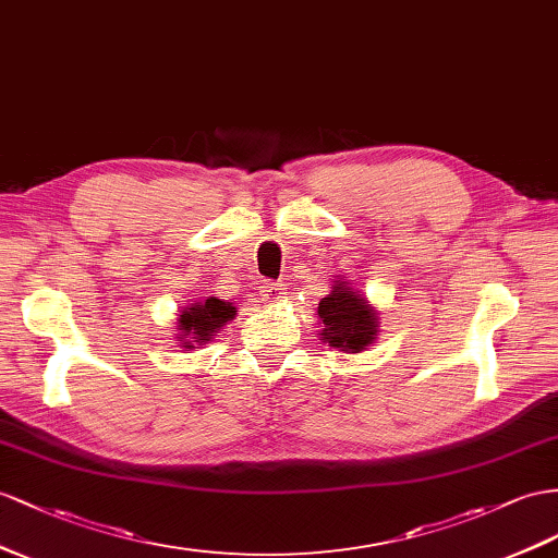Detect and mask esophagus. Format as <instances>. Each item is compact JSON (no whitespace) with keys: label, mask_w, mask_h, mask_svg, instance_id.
<instances>
[{"label":"esophagus","mask_w":558,"mask_h":558,"mask_svg":"<svg viewBox=\"0 0 558 558\" xmlns=\"http://www.w3.org/2000/svg\"><path fill=\"white\" fill-rule=\"evenodd\" d=\"M282 294H284V288L280 282H266L264 290H262V299L268 304H276Z\"/></svg>","instance_id":"34e87169"}]
</instances>
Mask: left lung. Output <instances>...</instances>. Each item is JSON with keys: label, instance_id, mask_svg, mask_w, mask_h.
Masks as SVG:
<instances>
[{"label": "left lung", "instance_id": "left-lung-1", "mask_svg": "<svg viewBox=\"0 0 558 558\" xmlns=\"http://www.w3.org/2000/svg\"><path fill=\"white\" fill-rule=\"evenodd\" d=\"M318 316L323 320V339L327 344L359 353L373 344L377 335V316L365 302V296L353 292L349 282H339L318 304Z\"/></svg>", "mask_w": 558, "mask_h": 558}]
</instances>
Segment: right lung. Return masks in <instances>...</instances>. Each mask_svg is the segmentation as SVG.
<instances>
[{
  "instance_id": "1",
  "label": "right lung",
  "mask_w": 558,
  "mask_h": 558,
  "mask_svg": "<svg viewBox=\"0 0 558 558\" xmlns=\"http://www.w3.org/2000/svg\"><path fill=\"white\" fill-rule=\"evenodd\" d=\"M235 316V308L221 302V299H205V304H195L191 308H183L179 316V341H183L185 349H195V344H205L214 337V332L221 330L226 320Z\"/></svg>"
}]
</instances>
